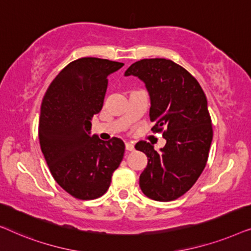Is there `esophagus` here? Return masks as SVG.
Wrapping results in <instances>:
<instances>
[{
	"mask_svg": "<svg viewBox=\"0 0 251 251\" xmlns=\"http://www.w3.org/2000/svg\"><path fill=\"white\" fill-rule=\"evenodd\" d=\"M126 150L128 151V152H131V151L135 150V145H133L132 143H126Z\"/></svg>",
	"mask_w": 251,
	"mask_h": 251,
	"instance_id": "obj_1",
	"label": "esophagus"
}]
</instances>
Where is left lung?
Wrapping results in <instances>:
<instances>
[{"label":"left lung","instance_id":"left-lung-1","mask_svg":"<svg viewBox=\"0 0 251 251\" xmlns=\"http://www.w3.org/2000/svg\"><path fill=\"white\" fill-rule=\"evenodd\" d=\"M138 77L150 95L152 130L163 131L166 145L159 152L150 143L136 150L145 153L147 166L139 186L155 201L176 200L186 193L203 171L212 142L208 101L199 82L174 61L153 58L136 61L125 76Z\"/></svg>","mask_w":251,"mask_h":251}]
</instances>
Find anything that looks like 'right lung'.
<instances>
[{
  "instance_id": "obj_1",
  "label": "right lung",
  "mask_w": 251,
  "mask_h": 251,
  "mask_svg": "<svg viewBox=\"0 0 251 251\" xmlns=\"http://www.w3.org/2000/svg\"><path fill=\"white\" fill-rule=\"evenodd\" d=\"M123 65L100 58H80L54 77L41 104L39 138L54 180L67 193L92 200L106 193L121 163L125 144L91 135V120L101 111L107 77Z\"/></svg>"
}]
</instances>
